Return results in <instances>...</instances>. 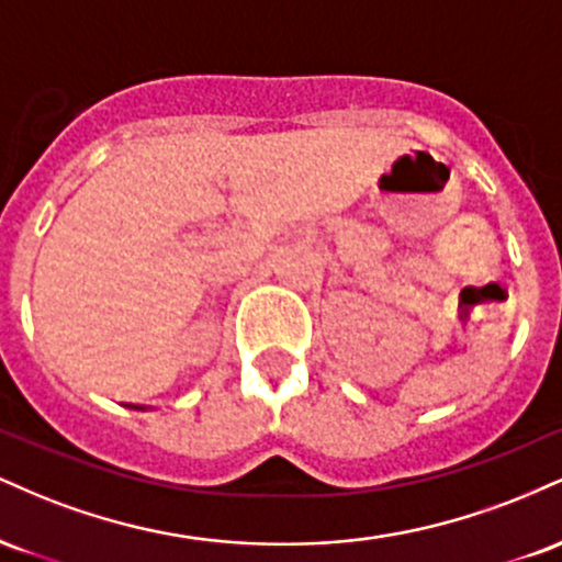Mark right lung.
I'll list each match as a JSON object with an SVG mask.
<instances>
[{"instance_id":"obj_1","label":"right lung","mask_w":562,"mask_h":562,"mask_svg":"<svg viewBox=\"0 0 562 562\" xmlns=\"http://www.w3.org/2000/svg\"><path fill=\"white\" fill-rule=\"evenodd\" d=\"M132 406V409H147V406H142V404H128Z\"/></svg>"}]
</instances>
